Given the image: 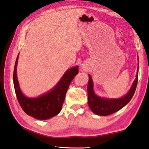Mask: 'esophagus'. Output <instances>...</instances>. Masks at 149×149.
Listing matches in <instances>:
<instances>
[{
  "label": "esophagus",
  "mask_w": 149,
  "mask_h": 149,
  "mask_svg": "<svg viewBox=\"0 0 149 149\" xmlns=\"http://www.w3.org/2000/svg\"><path fill=\"white\" fill-rule=\"evenodd\" d=\"M82 67H83V68H84V66H82Z\"/></svg>",
  "instance_id": "34e87169"
}]
</instances>
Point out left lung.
Here are the masks:
<instances>
[{"instance_id": "1", "label": "left lung", "mask_w": 149, "mask_h": 149, "mask_svg": "<svg viewBox=\"0 0 149 149\" xmlns=\"http://www.w3.org/2000/svg\"><path fill=\"white\" fill-rule=\"evenodd\" d=\"M139 59V57H138ZM139 67L137 68L136 78L132 84L129 91L123 97L118 98L102 97L95 94L92 77L88 74V82L87 85L88 104L91 111L97 115L107 116L119 111L125 105L129 103L135 92L138 82Z\"/></svg>"}]
</instances>
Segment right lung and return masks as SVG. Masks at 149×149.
<instances>
[{
    "instance_id": "1",
    "label": "right lung",
    "mask_w": 149,
    "mask_h": 149,
    "mask_svg": "<svg viewBox=\"0 0 149 149\" xmlns=\"http://www.w3.org/2000/svg\"><path fill=\"white\" fill-rule=\"evenodd\" d=\"M18 54L13 74V82L18 101L28 115L38 120H47L60 113L70 82L79 72V67L68 69L62 76L56 85L48 92L36 97H28L20 89L17 78Z\"/></svg>"
}]
</instances>
